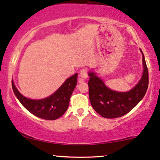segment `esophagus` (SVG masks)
<instances>
[{
	"label": "esophagus",
	"instance_id": "34e87169",
	"mask_svg": "<svg viewBox=\"0 0 160 160\" xmlns=\"http://www.w3.org/2000/svg\"><path fill=\"white\" fill-rule=\"evenodd\" d=\"M80 77L82 79H80V82H82V79H86L88 78V71L86 69H83L82 70V71H80Z\"/></svg>",
	"mask_w": 160,
	"mask_h": 160
}]
</instances>
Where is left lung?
<instances>
[{
  "label": "left lung",
  "mask_w": 160,
  "mask_h": 160,
  "mask_svg": "<svg viewBox=\"0 0 160 160\" xmlns=\"http://www.w3.org/2000/svg\"><path fill=\"white\" fill-rule=\"evenodd\" d=\"M142 58L144 65L142 78L132 89L126 92H119L108 89L95 73H89L90 78L88 82L89 100L98 114L109 119L122 117L132 111L144 98L148 90L149 77L143 52Z\"/></svg>",
  "instance_id": "1"
}]
</instances>
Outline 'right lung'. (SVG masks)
<instances>
[{
	"label": "right lung",
	"instance_id": "add662e5",
	"mask_svg": "<svg viewBox=\"0 0 160 160\" xmlns=\"http://www.w3.org/2000/svg\"><path fill=\"white\" fill-rule=\"evenodd\" d=\"M77 81L78 74H75L68 78L56 92L40 100H32L24 97L16 89L12 80V87L19 102L30 113L43 120H54L62 117L67 111Z\"/></svg>",
	"mask_w": 160,
	"mask_h": 160
}]
</instances>
